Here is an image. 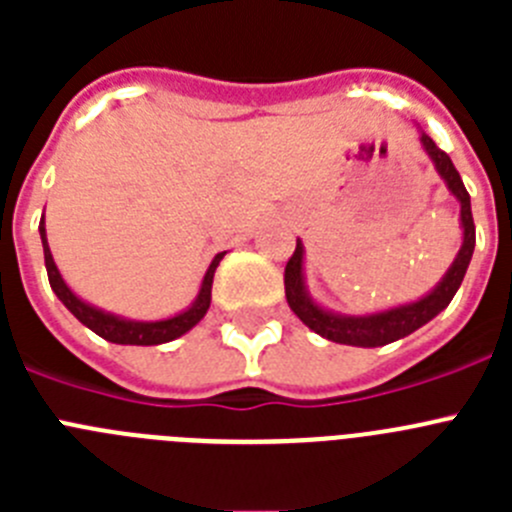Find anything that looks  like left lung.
<instances>
[{"mask_svg": "<svg viewBox=\"0 0 512 512\" xmlns=\"http://www.w3.org/2000/svg\"><path fill=\"white\" fill-rule=\"evenodd\" d=\"M423 140L425 153L433 158L436 171L443 176L446 187L451 189L456 200L461 205V228H464V243H461L459 253H456L454 264L446 271V277L438 282V287L433 289L431 295H425L423 300L410 302V305L392 307V310L374 312V315H336V312H328L323 307H318L310 300L305 289V277H302V243L297 241L295 253L289 256L287 266H284V292H287V302L292 307L297 318L307 325L310 330H315L318 336L328 338L333 343H346V346H361V348H377L387 346L392 341H400V338L410 336L413 330H418L420 325H425L428 320H433L441 310L449 307V302L454 300L456 289L464 282V274H467V266L472 261L474 253V220H472V202H469V192L461 182L459 171L454 169L451 158L446 156V151L433 143V138L428 135H420Z\"/></svg>", "mask_w": 512, "mask_h": 512, "instance_id": "1", "label": "left lung"}]
</instances>
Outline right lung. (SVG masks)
Wrapping results in <instances>:
<instances>
[{
    "label": "right lung",
    "instance_id": "1",
    "mask_svg": "<svg viewBox=\"0 0 512 512\" xmlns=\"http://www.w3.org/2000/svg\"><path fill=\"white\" fill-rule=\"evenodd\" d=\"M40 241H43V256H45V269H48V282H51V289L56 292L58 300L63 305L69 307L74 312V318L79 323L87 325L89 330H94L97 336H102L104 341L110 343H122V346H158V343H169L174 338L184 336L187 330H192L194 325L200 323L205 318L207 307H210V297H212V277H215V269L220 264V259L225 256L223 253H217L215 259H212L210 269H207L205 279H202L200 295L194 300V305L189 310L179 312L174 318L169 320H156V323H140V320H125L117 318V315H110V312L97 310V307L87 305L84 300L71 292L66 287V282L61 279L56 269V261L51 256V248H48V241H45V225L40 220Z\"/></svg>",
    "mask_w": 512,
    "mask_h": 512
}]
</instances>
